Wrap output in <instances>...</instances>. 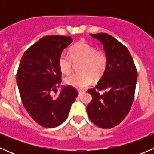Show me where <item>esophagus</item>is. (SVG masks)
Here are the masks:
<instances>
[{
	"label": "esophagus",
	"mask_w": 154,
	"mask_h": 154,
	"mask_svg": "<svg viewBox=\"0 0 154 154\" xmlns=\"http://www.w3.org/2000/svg\"><path fill=\"white\" fill-rule=\"evenodd\" d=\"M83 93V91H78V96H81V94Z\"/></svg>",
	"instance_id": "34e87169"
}]
</instances>
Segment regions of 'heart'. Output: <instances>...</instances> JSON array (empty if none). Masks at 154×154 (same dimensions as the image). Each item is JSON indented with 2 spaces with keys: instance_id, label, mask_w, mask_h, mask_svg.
Returning <instances> with one entry per match:
<instances>
[{
  "instance_id": "obj_1",
  "label": "heart",
  "mask_w": 154,
  "mask_h": 154,
  "mask_svg": "<svg viewBox=\"0 0 154 154\" xmlns=\"http://www.w3.org/2000/svg\"><path fill=\"white\" fill-rule=\"evenodd\" d=\"M74 62H81V73L70 74L66 77L65 82L68 86L81 89L91 84L93 80L91 74L97 77L103 72L106 66V57L88 43L80 42L71 48L70 55L63 52L60 56L58 65L60 71L64 74L70 73Z\"/></svg>"
}]
</instances>
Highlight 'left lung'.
Here are the masks:
<instances>
[{
  "instance_id": "obj_1",
  "label": "left lung",
  "mask_w": 154,
  "mask_h": 154,
  "mask_svg": "<svg viewBox=\"0 0 154 154\" xmlns=\"http://www.w3.org/2000/svg\"><path fill=\"white\" fill-rule=\"evenodd\" d=\"M103 45L106 66L95 88L88 90L92 100L86 107L90 120L100 128L119 125L130 112L137 83V71L128 49L106 33L89 34ZM105 91L100 94L98 91Z\"/></svg>"
}]
</instances>
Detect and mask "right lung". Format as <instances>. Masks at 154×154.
<instances>
[{
  "instance_id": "right-lung-1",
  "label": "right lung",
  "mask_w": 154,
  "mask_h": 154,
  "mask_svg": "<svg viewBox=\"0 0 154 154\" xmlns=\"http://www.w3.org/2000/svg\"><path fill=\"white\" fill-rule=\"evenodd\" d=\"M71 36H45L24 52L16 76L22 103L30 117L44 127L61 125L77 97L72 86H63L57 97L51 95L61 83L58 61Z\"/></svg>"
}]
</instances>
